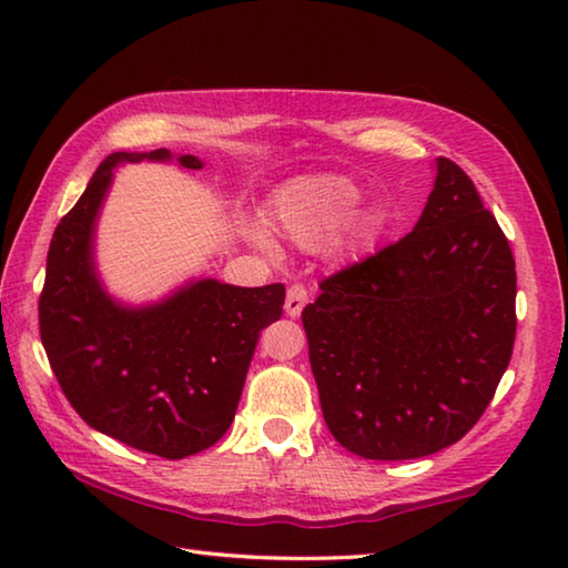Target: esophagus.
Here are the masks:
<instances>
[{
    "mask_svg": "<svg viewBox=\"0 0 568 568\" xmlns=\"http://www.w3.org/2000/svg\"><path fill=\"white\" fill-rule=\"evenodd\" d=\"M307 303V287L305 285H291L287 287V297H285V313L291 318H297L303 313V307Z\"/></svg>",
    "mask_w": 568,
    "mask_h": 568,
    "instance_id": "esophagus-1",
    "label": "esophagus"
}]
</instances>
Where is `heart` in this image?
Wrapping results in <instances>:
<instances>
[{
	"instance_id": "obj_1",
	"label": "heart",
	"mask_w": 568,
	"mask_h": 568,
	"mask_svg": "<svg viewBox=\"0 0 568 568\" xmlns=\"http://www.w3.org/2000/svg\"><path fill=\"white\" fill-rule=\"evenodd\" d=\"M361 190L341 175L297 178L277 192L271 205L273 225L303 250L323 247L335 232V250L353 253L368 235V217L361 210ZM261 245H271L263 233H253Z\"/></svg>"
}]
</instances>
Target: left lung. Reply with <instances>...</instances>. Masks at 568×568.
<instances>
[{
	"mask_svg": "<svg viewBox=\"0 0 568 568\" xmlns=\"http://www.w3.org/2000/svg\"><path fill=\"white\" fill-rule=\"evenodd\" d=\"M323 418L351 454L430 456L491 403L516 338V263L448 158L416 227L325 277L303 311Z\"/></svg>",
	"mask_w": 568,
	"mask_h": 568,
	"instance_id": "left-lung-1",
	"label": "left lung"
}]
</instances>
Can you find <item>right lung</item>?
<instances>
[{
  "label": "right lung",
  "instance_id": "add662e5",
  "mask_svg": "<svg viewBox=\"0 0 568 568\" xmlns=\"http://www.w3.org/2000/svg\"><path fill=\"white\" fill-rule=\"evenodd\" d=\"M170 150L112 152L57 225L40 295V335L62 393L104 436L162 458H185L225 436L265 325L283 315L285 285L237 287L203 277L165 301L124 305L94 267V225L122 162ZM187 170L203 160L180 155Z\"/></svg>",
  "mask_w": 568,
  "mask_h": 568
}]
</instances>
